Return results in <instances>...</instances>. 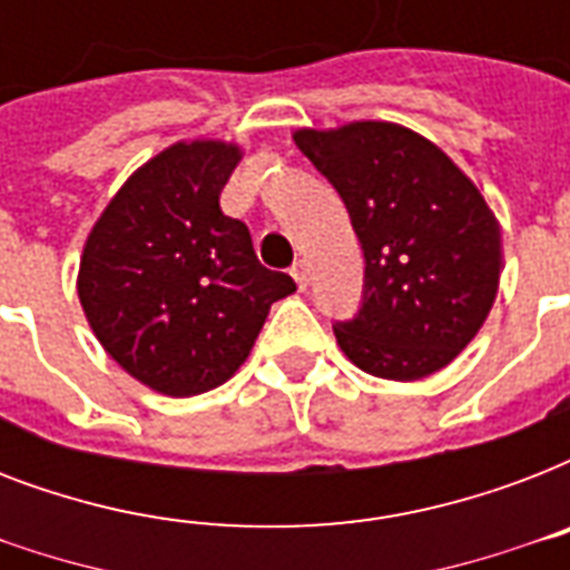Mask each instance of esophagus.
Instances as JSON below:
<instances>
[{"label": "esophagus", "mask_w": 570, "mask_h": 570, "mask_svg": "<svg viewBox=\"0 0 570 570\" xmlns=\"http://www.w3.org/2000/svg\"><path fill=\"white\" fill-rule=\"evenodd\" d=\"M289 272H293L298 289H307V284H311V266H307L304 259H298V263H295V266L289 268Z\"/></svg>", "instance_id": "34e87169"}]
</instances>
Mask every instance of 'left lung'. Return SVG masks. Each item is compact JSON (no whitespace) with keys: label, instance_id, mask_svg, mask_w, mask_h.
Listing matches in <instances>:
<instances>
[{"label":"left lung","instance_id":"1","mask_svg":"<svg viewBox=\"0 0 570 570\" xmlns=\"http://www.w3.org/2000/svg\"><path fill=\"white\" fill-rule=\"evenodd\" d=\"M364 248V298L340 348L379 379L438 373L476 337L500 286V224L468 174L414 129L355 120L298 129Z\"/></svg>","mask_w":570,"mask_h":570}]
</instances>
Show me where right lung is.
Returning a JSON list of instances; mask_svg holds the SVG:
<instances>
[{"instance_id":"1","label":"right lung","mask_w":570,"mask_h":570,"mask_svg":"<svg viewBox=\"0 0 570 570\" xmlns=\"http://www.w3.org/2000/svg\"><path fill=\"white\" fill-rule=\"evenodd\" d=\"M242 150L177 141L129 177L79 259V302L102 348L156 393L197 396L230 379L268 307L295 281L254 254L248 227L222 213Z\"/></svg>"}]
</instances>
